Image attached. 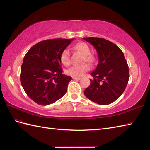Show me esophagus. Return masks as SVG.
<instances>
[{"mask_svg":"<svg viewBox=\"0 0 150 150\" xmlns=\"http://www.w3.org/2000/svg\"><path fill=\"white\" fill-rule=\"evenodd\" d=\"M72 79H74V80H80L81 78H76V77H73V78H72Z\"/></svg>","mask_w":150,"mask_h":150,"instance_id":"obj_1","label":"esophagus"}]
</instances>
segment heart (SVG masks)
<instances>
[{
	"mask_svg": "<svg viewBox=\"0 0 150 150\" xmlns=\"http://www.w3.org/2000/svg\"><path fill=\"white\" fill-rule=\"evenodd\" d=\"M76 51H79L83 55V62H86L88 64L91 65L94 62V57L91 54V50L88 45L83 42L76 44L74 47ZM60 61L62 64L67 66L70 64V52L68 49H64L60 55ZM89 67L88 64H84L81 66H73L67 70V73L72 77L79 78L83 76L86 72L88 71Z\"/></svg>",
	"mask_w": 150,
	"mask_h": 150,
	"instance_id": "obj_1",
	"label": "heart"
}]
</instances>
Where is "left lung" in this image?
<instances>
[{
  "instance_id": "left-lung-1",
  "label": "left lung",
  "mask_w": 150,
  "mask_h": 150,
  "mask_svg": "<svg viewBox=\"0 0 150 150\" xmlns=\"http://www.w3.org/2000/svg\"><path fill=\"white\" fill-rule=\"evenodd\" d=\"M98 54V64L92 73L93 79L84 91L89 100L101 105L110 104L123 93L129 78V67L117 45L103 38H84Z\"/></svg>"
}]
</instances>
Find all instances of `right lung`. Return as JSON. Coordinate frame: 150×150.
<instances>
[{"label":"right lung","instance_id":"1","mask_svg":"<svg viewBox=\"0 0 150 150\" xmlns=\"http://www.w3.org/2000/svg\"><path fill=\"white\" fill-rule=\"evenodd\" d=\"M74 39L40 41L25 55L20 79L28 96L39 105L55 103L66 94L71 77L62 74L60 55Z\"/></svg>","mask_w":150,"mask_h":150}]
</instances>
